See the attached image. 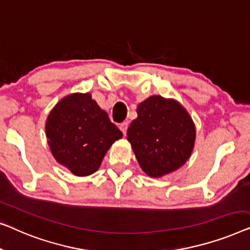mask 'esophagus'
<instances>
[{"instance_id":"esophagus-1","label":"esophagus","mask_w":250,"mask_h":250,"mask_svg":"<svg viewBox=\"0 0 250 250\" xmlns=\"http://www.w3.org/2000/svg\"><path fill=\"white\" fill-rule=\"evenodd\" d=\"M128 125H129V124L128 122H122V124L120 125V129H121V131L124 132V135H125L126 133V130H128Z\"/></svg>"}]
</instances>
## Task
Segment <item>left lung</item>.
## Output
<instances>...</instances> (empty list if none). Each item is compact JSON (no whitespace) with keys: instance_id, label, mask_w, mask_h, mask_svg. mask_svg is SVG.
Returning a JSON list of instances; mask_svg holds the SVG:
<instances>
[{"instance_id":"1","label":"left lung","mask_w":250,"mask_h":250,"mask_svg":"<svg viewBox=\"0 0 250 250\" xmlns=\"http://www.w3.org/2000/svg\"><path fill=\"white\" fill-rule=\"evenodd\" d=\"M137 113L126 136L143 171L159 178L182 167L196 136L187 111L177 101L150 96L138 105Z\"/></svg>"}]
</instances>
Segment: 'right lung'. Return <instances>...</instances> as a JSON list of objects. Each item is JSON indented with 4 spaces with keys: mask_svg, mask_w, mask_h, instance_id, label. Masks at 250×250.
<instances>
[{
    "mask_svg": "<svg viewBox=\"0 0 250 250\" xmlns=\"http://www.w3.org/2000/svg\"><path fill=\"white\" fill-rule=\"evenodd\" d=\"M55 160L78 177L97 171L107 149L122 132L90 94H72L59 102L46 121Z\"/></svg>",
    "mask_w": 250,
    "mask_h": 250,
    "instance_id": "obj_1",
    "label": "right lung"
}]
</instances>
